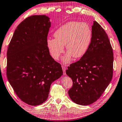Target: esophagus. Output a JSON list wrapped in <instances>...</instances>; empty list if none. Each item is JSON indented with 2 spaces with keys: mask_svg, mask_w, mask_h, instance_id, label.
<instances>
[{
  "mask_svg": "<svg viewBox=\"0 0 122 122\" xmlns=\"http://www.w3.org/2000/svg\"><path fill=\"white\" fill-rule=\"evenodd\" d=\"M62 70H63V75H66V68L64 67V66H62Z\"/></svg>",
  "mask_w": 122,
  "mask_h": 122,
  "instance_id": "esophagus-1",
  "label": "esophagus"
}]
</instances>
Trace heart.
Listing matches in <instances>:
<instances>
[{"label": "heart", "mask_w": 122, "mask_h": 122, "mask_svg": "<svg viewBox=\"0 0 122 122\" xmlns=\"http://www.w3.org/2000/svg\"><path fill=\"white\" fill-rule=\"evenodd\" d=\"M55 38L47 39V45L51 56L59 60L65 51H68L62 58L64 64L71 62L73 56L75 59L83 57L90 46L92 32L86 22L71 21L60 27L54 33Z\"/></svg>", "instance_id": "b5f03b06"}]
</instances>
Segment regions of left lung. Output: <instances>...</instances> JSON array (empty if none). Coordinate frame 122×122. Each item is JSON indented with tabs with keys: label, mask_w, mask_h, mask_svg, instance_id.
Here are the masks:
<instances>
[{
	"label": "left lung",
	"mask_w": 122,
	"mask_h": 122,
	"mask_svg": "<svg viewBox=\"0 0 122 122\" xmlns=\"http://www.w3.org/2000/svg\"><path fill=\"white\" fill-rule=\"evenodd\" d=\"M92 39L87 52L68 67L73 80L68 95L74 102L88 106L100 97L112 80L113 56L110 41L101 26L94 21Z\"/></svg>",
	"instance_id": "left-lung-1"
}]
</instances>
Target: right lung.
Here are the masks:
<instances>
[{
  "mask_svg": "<svg viewBox=\"0 0 122 122\" xmlns=\"http://www.w3.org/2000/svg\"><path fill=\"white\" fill-rule=\"evenodd\" d=\"M51 26L48 16H29L16 27L8 47V81L18 97L30 106L45 102L51 84L63 74L47 47Z\"/></svg>",
  "mask_w": 122,
  "mask_h": 122,
  "instance_id": "obj_1",
  "label": "right lung"
}]
</instances>
